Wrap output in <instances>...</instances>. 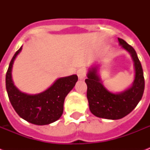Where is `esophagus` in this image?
<instances>
[{
	"instance_id": "obj_1",
	"label": "esophagus",
	"mask_w": 150,
	"mask_h": 150,
	"mask_svg": "<svg viewBox=\"0 0 150 150\" xmlns=\"http://www.w3.org/2000/svg\"><path fill=\"white\" fill-rule=\"evenodd\" d=\"M86 70L84 68H79L77 71V75L80 80L84 79L85 77H86Z\"/></svg>"
}]
</instances>
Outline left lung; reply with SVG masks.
<instances>
[{"instance_id": "left-lung-1", "label": "left lung", "mask_w": 150, "mask_h": 150, "mask_svg": "<svg viewBox=\"0 0 150 150\" xmlns=\"http://www.w3.org/2000/svg\"><path fill=\"white\" fill-rule=\"evenodd\" d=\"M118 41L121 47L131 54L134 62L135 79L132 86L117 93L107 90L98 75V65L89 68L85 80L91 113L96 117L109 120L121 119L132 111L142 99L145 88L143 71L136 52L124 40L118 38Z\"/></svg>"}]
</instances>
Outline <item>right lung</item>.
<instances>
[{"label": "right lung", "instance_id": "1", "mask_svg": "<svg viewBox=\"0 0 150 150\" xmlns=\"http://www.w3.org/2000/svg\"><path fill=\"white\" fill-rule=\"evenodd\" d=\"M22 49V46L13 56L6 73V89L8 98L19 117L29 123L36 125L53 123L63 114L64 99L75 86L78 76L72 75L59 78L51 86L40 93H22L14 85L11 77L13 64Z\"/></svg>", "mask_w": 150, "mask_h": 150}]
</instances>
